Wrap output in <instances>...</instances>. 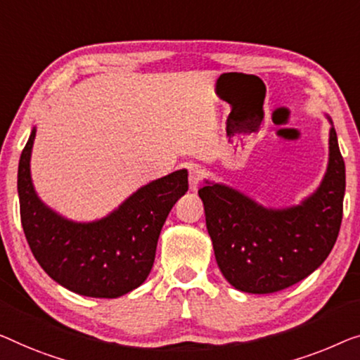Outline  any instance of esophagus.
I'll use <instances>...</instances> for the list:
<instances>
[{
  "mask_svg": "<svg viewBox=\"0 0 360 360\" xmlns=\"http://www.w3.org/2000/svg\"><path fill=\"white\" fill-rule=\"evenodd\" d=\"M202 176H203L202 169L198 168L197 165H191L189 166V186H191L192 191H195L197 187H198V184H200Z\"/></svg>",
  "mask_w": 360,
  "mask_h": 360,
  "instance_id": "esophagus-1",
  "label": "esophagus"
}]
</instances>
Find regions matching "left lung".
I'll use <instances>...</instances> for the list:
<instances>
[{
	"instance_id": "8db88e82",
	"label": "left lung",
	"mask_w": 360,
	"mask_h": 360,
	"mask_svg": "<svg viewBox=\"0 0 360 360\" xmlns=\"http://www.w3.org/2000/svg\"><path fill=\"white\" fill-rule=\"evenodd\" d=\"M346 189L345 160L330 129L328 169L302 205L268 210L221 184L198 191L207 229L223 276L236 289L268 294L307 278L338 239Z\"/></svg>"
}]
</instances>
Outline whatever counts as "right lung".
<instances>
[{
	"label": "right lung",
	"mask_w": 360,
	"mask_h": 360,
	"mask_svg": "<svg viewBox=\"0 0 360 360\" xmlns=\"http://www.w3.org/2000/svg\"><path fill=\"white\" fill-rule=\"evenodd\" d=\"M35 129L20 153V223L35 260L61 286L89 297H120L147 280L166 217L187 192V171L143 186L94 223H72L37 197L30 179Z\"/></svg>",
	"instance_id": "obj_1"
}]
</instances>
